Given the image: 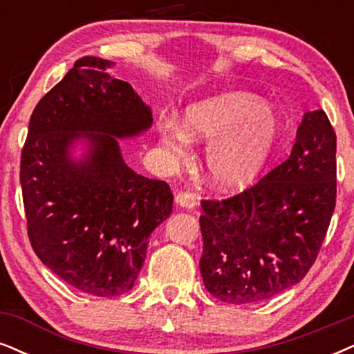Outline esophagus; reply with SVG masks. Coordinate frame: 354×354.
Segmentation results:
<instances>
[{
	"label": "esophagus",
	"mask_w": 354,
	"mask_h": 354,
	"mask_svg": "<svg viewBox=\"0 0 354 354\" xmlns=\"http://www.w3.org/2000/svg\"><path fill=\"white\" fill-rule=\"evenodd\" d=\"M174 201H176L178 205L186 209H194L198 205V198L194 194H191V192H178Z\"/></svg>",
	"instance_id": "34e87169"
}]
</instances>
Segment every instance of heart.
<instances>
[{
    "label": "heart",
    "instance_id": "heart-1",
    "mask_svg": "<svg viewBox=\"0 0 354 354\" xmlns=\"http://www.w3.org/2000/svg\"><path fill=\"white\" fill-rule=\"evenodd\" d=\"M283 122L271 104L247 91H223L186 107L183 124H160V145L169 160L183 162L191 140H209L204 171L221 191H241L261 176L279 144Z\"/></svg>",
    "mask_w": 354,
    "mask_h": 354
}]
</instances>
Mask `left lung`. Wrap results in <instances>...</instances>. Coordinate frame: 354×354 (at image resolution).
Segmentation results:
<instances>
[{"mask_svg": "<svg viewBox=\"0 0 354 354\" xmlns=\"http://www.w3.org/2000/svg\"><path fill=\"white\" fill-rule=\"evenodd\" d=\"M337 136L324 111L304 114L289 158L234 198L203 201L205 289L229 304L274 297L304 279L337 201Z\"/></svg>", "mask_w": 354, "mask_h": 354, "instance_id": "obj_1", "label": "left lung"}]
</instances>
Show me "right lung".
I'll use <instances>...</instances> for the list:
<instances>
[{
    "mask_svg": "<svg viewBox=\"0 0 354 354\" xmlns=\"http://www.w3.org/2000/svg\"><path fill=\"white\" fill-rule=\"evenodd\" d=\"M114 64L83 57L35 106L21 155V186L34 252L83 292L114 297L133 288L151 232L173 194L125 165L119 138L149 131L150 106ZM82 143L77 159L74 147Z\"/></svg>",
    "mask_w": 354,
    "mask_h": 354,
    "instance_id": "obj_1",
    "label": "right lung"
}]
</instances>
